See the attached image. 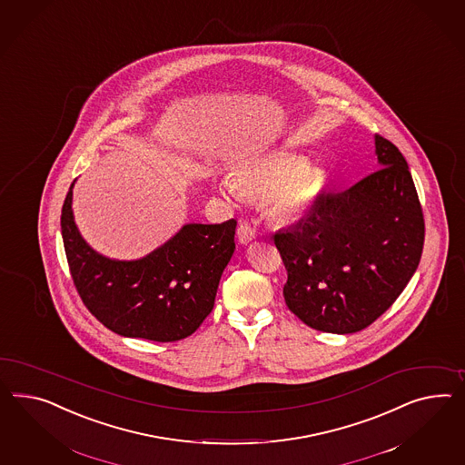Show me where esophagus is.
<instances>
[{
	"label": "esophagus",
	"instance_id": "34e87169",
	"mask_svg": "<svg viewBox=\"0 0 465 465\" xmlns=\"http://www.w3.org/2000/svg\"><path fill=\"white\" fill-rule=\"evenodd\" d=\"M237 237H239V242L242 245H249L251 242L255 240L257 233H255L253 226L249 225V223H242L239 226V230H237Z\"/></svg>",
	"mask_w": 465,
	"mask_h": 465
}]
</instances>
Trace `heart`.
Wrapping results in <instances>:
<instances>
[{
	"instance_id": "heart-1",
	"label": "heart",
	"mask_w": 465,
	"mask_h": 465,
	"mask_svg": "<svg viewBox=\"0 0 465 465\" xmlns=\"http://www.w3.org/2000/svg\"><path fill=\"white\" fill-rule=\"evenodd\" d=\"M327 173L300 155H267L242 163L232 184L235 191L261 200L269 214L282 225L302 222L327 188ZM230 181L223 186L232 191Z\"/></svg>"
}]
</instances>
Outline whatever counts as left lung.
Here are the masks:
<instances>
[{"instance_id": "8db88e82", "label": "left lung", "mask_w": 465, "mask_h": 465, "mask_svg": "<svg viewBox=\"0 0 465 465\" xmlns=\"http://www.w3.org/2000/svg\"><path fill=\"white\" fill-rule=\"evenodd\" d=\"M379 169L316 201L274 235L288 271L284 300L308 327L355 333L390 308L413 277L425 240L423 212L401 152L374 137Z\"/></svg>"}]
</instances>
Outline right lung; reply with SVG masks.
Wrapping results in <instances>:
<instances>
[{"label":"right lung","instance_id":"obj_1","mask_svg":"<svg viewBox=\"0 0 465 465\" xmlns=\"http://www.w3.org/2000/svg\"><path fill=\"white\" fill-rule=\"evenodd\" d=\"M73 188L61 214L64 249L75 289L91 313L128 339L176 341L200 328L235 251L237 222L186 223L176 235L134 261L94 251L77 230Z\"/></svg>","mask_w":465,"mask_h":465}]
</instances>
